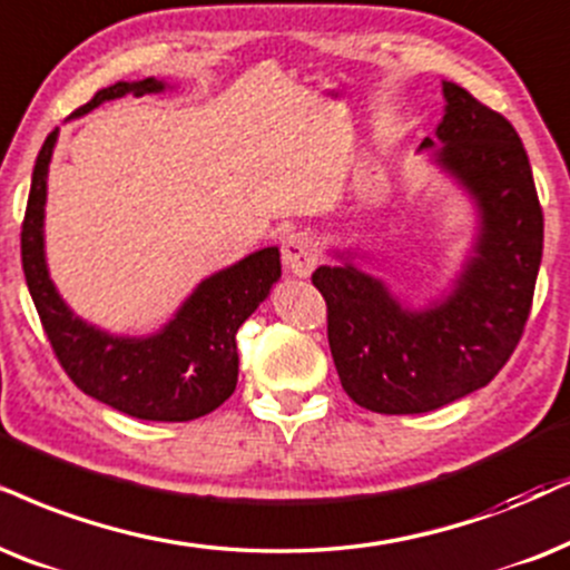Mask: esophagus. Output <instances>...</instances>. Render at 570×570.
Wrapping results in <instances>:
<instances>
[{
    "mask_svg": "<svg viewBox=\"0 0 570 570\" xmlns=\"http://www.w3.org/2000/svg\"><path fill=\"white\" fill-rule=\"evenodd\" d=\"M281 261L294 276L305 278L318 265V244L307 232H292L281 242Z\"/></svg>",
    "mask_w": 570,
    "mask_h": 570,
    "instance_id": "34e87169",
    "label": "esophagus"
}]
</instances>
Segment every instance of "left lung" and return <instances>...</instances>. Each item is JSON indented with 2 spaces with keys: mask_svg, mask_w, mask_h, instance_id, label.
I'll return each instance as SVG.
<instances>
[{
  "mask_svg": "<svg viewBox=\"0 0 570 570\" xmlns=\"http://www.w3.org/2000/svg\"><path fill=\"white\" fill-rule=\"evenodd\" d=\"M444 99L436 160L471 189L484 223L455 292L417 313L350 263L313 273L338 381L373 413H429L487 386L515 352L534 302L544 215L521 136L463 86L446 81Z\"/></svg>",
  "mask_w": 570,
  "mask_h": 570,
  "instance_id": "left-lung-1",
  "label": "left lung"
}]
</instances>
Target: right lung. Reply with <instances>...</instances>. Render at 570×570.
Masks as SVG:
<instances>
[{
  "label": "right lung",
  "mask_w": 570,
  "mask_h": 570,
  "mask_svg": "<svg viewBox=\"0 0 570 570\" xmlns=\"http://www.w3.org/2000/svg\"><path fill=\"white\" fill-rule=\"evenodd\" d=\"M163 89L165 83L157 78H144L139 83L118 81L99 89L73 115L89 112L128 91L144 97ZM55 141L57 128L47 136L36 157L20 252L28 292L57 363L83 394L141 421L181 423L213 413L234 394L239 379L236 331L268 297L273 281H278V249L255 252L232 268L202 281L160 334L149 338L105 334L70 313L47 273L41 226Z\"/></svg>",
  "instance_id": "obj_1"
}]
</instances>
